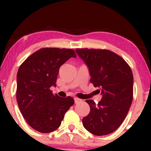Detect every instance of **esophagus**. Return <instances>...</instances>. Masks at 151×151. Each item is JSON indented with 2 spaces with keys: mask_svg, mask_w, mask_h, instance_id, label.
Here are the masks:
<instances>
[{
  "mask_svg": "<svg viewBox=\"0 0 151 151\" xmlns=\"http://www.w3.org/2000/svg\"><path fill=\"white\" fill-rule=\"evenodd\" d=\"M81 101V99H78V98H74V103L75 104H77L79 103V102H80Z\"/></svg>",
  "mask_w": 151,
  "mask_h": 151,
  "instance_id": "1",
  "label": "esophagus"
}]
</instances>
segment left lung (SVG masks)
<instances>
[{"instance_id":"left-lung-1","label":"left lung","mask_w":151,"mask_h":151,"mask_svg":"<svg viewBox=\"0 0 151 151\" xmlns=\"http://www.w3.org/2000/svg\"><path fill=\"white\" fill-rule=\"evenodd\" d=\"M89 70L90 81L102 98L96 104L86 100L90 112L82 124L89 132L104 136L114 132L124 121L133 100V77L125 60L106 50L76 49Z\"/></svg>"}]
</instances>
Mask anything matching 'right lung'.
Here are the masks:
<instances>
[{"mask_svg":"<svg viewBox=\"0 0 151 151\" xmlns=\"http://www.w3.org/2000/svg\"><path fill=\"white\" fill-rule=\"evenodd\" d=\"M76 54L71 49L42 48L28 57L17 74L16 98L22 116L32 129L46 133L60 127L74 104L71 96L53 94L60 67Z\"/></svg>","mask_w":151,"mask_h":151,"instance_id":"1","label":"right lung"}]
</instances>
